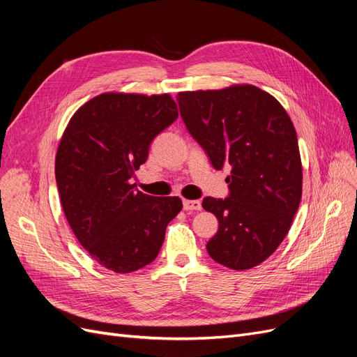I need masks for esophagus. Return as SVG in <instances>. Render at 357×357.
Masks as SVG:
<instances>
[{"mask_svg":"<svg viewBox=\"0 0 357 357\" xmlns=\"http://www.w3.org/2000/svg\"><path fill=\"white\" fill-rule=\"evenodd\" d=\"M183 208L186 211H198L202 208L201 201H192V199H183Z\"/></svg>","mask_w":357,"mask_h":357,"instance_id":"1","label":"esophagus"}]
</instances>
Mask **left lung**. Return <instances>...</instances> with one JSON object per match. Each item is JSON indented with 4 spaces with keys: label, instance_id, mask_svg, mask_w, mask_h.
Returning a JSON list of instances; mask_svg holds the SVG:
<instances>
[{
    "label": "left lung",
    "instance_id": "8db88e82",
    "mask_svg": "<svg viewBox=\"0 0 357 357\" xmlns=\"http://www.w3.org/2000/svg\"><path fill=\"white\" fill-rule=\"evenodd\" d=\"M180 114L215 169L231 165L229 197H207L219 220L207 243L215 262L257 266L283 243L302 197L298 137L284 107L253 84L178 92Z\"/></svg>",
    "mask_w": 357,
    "mask_h": 357
}]
</instances>
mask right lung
Returning <instances> with one entry per match:
<instances>
[{
  "label": "right lung",
  "mask_w": 357,
  "mask_h": 357,
  "mask_svg": "<svg viewBox=\"0 0 357 357\" xmlns=\"http://www.w3.org/2000/svg\"><path fill=\"white\" fill-rule=\"evenodd\" d=\"M169 93L105 92L73 114L55 158L61 204L75 238L93 261L117 274L152 264L178 197H150L131 178L153 138L176 121Z\"/></svg>",
  "instance_id": "right-lung-1"
}]
</instances>
